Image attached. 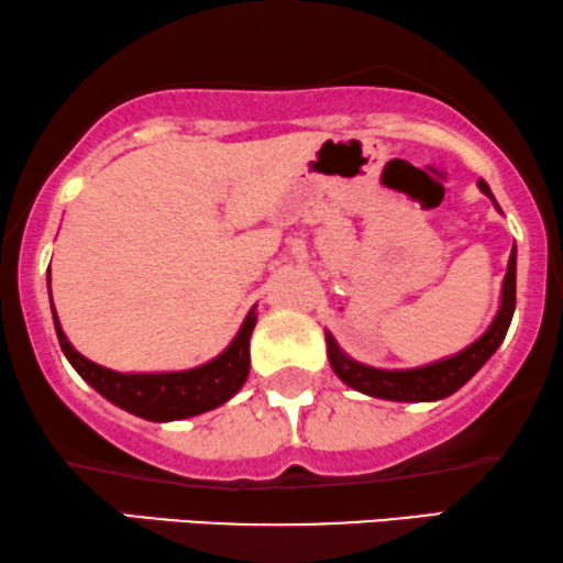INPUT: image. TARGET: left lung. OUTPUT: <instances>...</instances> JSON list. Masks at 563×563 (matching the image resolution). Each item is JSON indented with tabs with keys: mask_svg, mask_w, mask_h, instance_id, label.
Instances as JSON below:
<instances>
[{
	"mask_svg": "<svg viewBox=\"0 0 563 563\" xmlns=\"http://www.w3.org/2000/svg\"><path fill=\"white\" fill-rule=\"evenodd\" d=\"M478 187L483 195L496 205L488 184L478 179ZM496 210H501L499 205H496ZM515 303H517V246H511L507 275H504V286H501L499 311H496L494 322L488 324V330L483 332L475 343L467 345L465 351L454 353L450 358L433 361V364L416 366V368H374L351 358V355L338 345V340L327 332L324 334L327 358H330L332 372L338 374L347 387L358 389V393H364L368 397H379V400H395V402L444 400V397L457 393L462 384L471 382L473 376L481 372V366L496 353V347L504 343V338H507V330L511 324V314H515Z\"/></svg>",
	"mask_w": 563,
	"mask_h": 563,
	"instance_id": "1",
	"label": "left lung"
}]
</instances>
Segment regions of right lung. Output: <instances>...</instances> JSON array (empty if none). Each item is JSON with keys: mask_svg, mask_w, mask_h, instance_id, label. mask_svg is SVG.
Returning <instances> with one entry per match:
<instances>
[{"mask_svg": "<svg viewBox=\"0 0 563 563\" xmlns=\"http://www.w3.org/2000/svg\"><path fill=\"white\" fill-rule=\"evenodd\" d=\"M52 273V269H48ZM48 298H52V277H48ZM257 306H252L244 324L231 340V345L208 364L187 368V372H163V374H122L111 368L92 364L82 353H77L73 343L64 334L59 317L52 303L56 338L67 361L77 374L90 384L96 393L117 405L132 416L145 418V421L166 423L181 421V418L199 416L218 405L229 402L233 395L244 387L249 376V338H252L254 324H257Z\"/></svg>", "mask_w": 563, "mask_h": 563, "instance_id": "add662e5", "label": "right lung"}]
</instances>
